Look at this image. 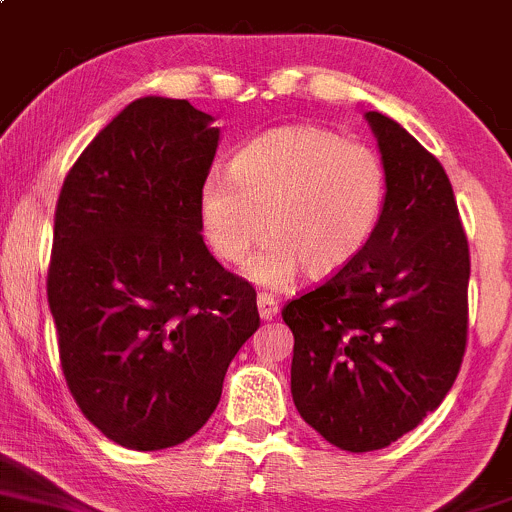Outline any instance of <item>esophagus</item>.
<instances>
[{"mask_svg": "<svg viewBox=\"0 0 512 512\" xmlns=\"http://www.w3.org/2000/svg\"><path fill=\"white\" fill-rule=\"evenodd\" d=\"M256 305H258V315H261V320H273V317H276L278 310H280L278 300L273 298V295H266V293L258 295Z\"/></svg>", "mask_w": 512, "mask_h": 512, "instance_id": "34e87169", "label": "esophagus"}]
</instances>
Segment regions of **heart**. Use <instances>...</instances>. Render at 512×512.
I'll use <instances>...</instances> for the list:
<instances>
[{"instance_id":"obj_1","label":"heart","mask_w":512,"mask_h":512,"mask_svg":"<svg viewBox=\"0 0 512 512\" xmlns=\"http://www.w3.org/2000/svg\"><path fill=\"white\" fill-rule=\"evenodd\" d=\"M381 153L320 124L276 126L234 153L227 173L212 170L197 190V219L212 254L246 261L271 234L246 276L285 288L305 271L329 278L371 239L386 205Z\"/></svg>"}]
</instances>
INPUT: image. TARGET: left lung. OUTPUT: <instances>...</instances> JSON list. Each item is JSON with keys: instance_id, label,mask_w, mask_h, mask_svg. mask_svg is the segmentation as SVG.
Segmentation results:
<instances>
[{"instance_id": "obj_1", "label": "left lung", "mask_w": 512, "mask_h": 512, "mask_svg": "<svg viewBox=\"0 0 512 512\" xmlns=\"http://www.w3.org/2000/svg\"><path fill=\"white\" fill-rule=\"evenodd\" d=\"M366 122L388 170L381 219L349 266L283 307L295 408L346 452L388 447L439 408L469 329V241L452 183L398 122Z\"/></svg>"}]
</instances>
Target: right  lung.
I'll use <instances>...</instances> for the list:
<instances>
[{
  "mask_svg": "<svg viewBox=\"0 0 512 512\" xmlns=\"http://www.w3.org/2000/svg\"><path fill=\"white\" fill-rule=\"evenodd\" d=\"M188 100L141 97L80 153L60 190L48 305L82 415L136 452L175 447L222 398L256 332V290L202 241L197 190L219 129Z\"/></svg>",
  "mask_w": 512,
  "mask_h": 512,
  "instance_id": "1",
  "label": "right lung"
}]
</instances>
